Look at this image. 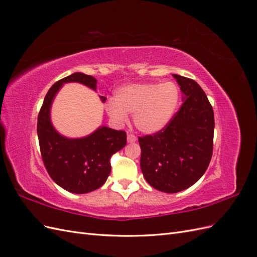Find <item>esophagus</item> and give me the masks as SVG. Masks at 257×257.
<instances>
[{
  "instance_id": "1",
  "label": "esophagus",
  "mask_w": 257,
  "mask_h": 257,
  "mask_svg": "<svg viewBox=\"0 0 257 257\" xmlns=\"http://www.w3.org/2000/svg\"><path fill=\"white\" fill-rule=\"evenodd\" d=\"M137 141V137L133 134H127V143L132 144V143H135Z\"/></svg>"
}]
</instances>
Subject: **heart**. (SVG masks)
<instances>
[{
  "label": "heart",
  "instance_id": "obj_1",
  "mask_svg": "<svg viewBox=\"0 0 257 257\" xmlns=\"http://www.w3.org/2000/svg\"><path fill=\"white\" fill-rule=\"evenodd\" d=\"M180 97V88L174 81L132 83L115 90L114 99L106 103V111L120 125L128 120L127 113H133L139 131L155 134L172 121Z\"/></svg>",
  "mask_w": 257,
  "mask_h": 257
}]
</instances>
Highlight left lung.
I'll return each mask as SVG.
<instances>
[{
    "mask_svg": "<svg viewBox=\"0 0 257 257\" xmlns=\"http://www.w3.org/2000/svg\"><path fill=\"white\" fill-rule=\"evenodd\" d=\"M183 103L168 125L139 137L141 168L146 181L164 193H177L196 183L207 170L213 149L214 114L200 85L173 75Z\"/></svg>",
    "mask_w": 257,
    "mask_h": 257,
    "instance_id": "obj_1",
    "label": "left lung"
}]
</instances>
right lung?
I'll return each mask as SVG.
<instances>
[{
	"label": "right lung",
	"instance_id": "right-lung-1",
	"mask_svg": "<svg viewBox=\"0 0 257 257\" xmlns=\"http://www.w3.org/2000/svg\"><path fill=\"white\" fill-rule=\"evenodd\" d=\"M78 82L96 91L97 80L83 73H74L54 83L44 98L38 113L37 136L42 158L52 180L71 193L85 194L102 186L111 172L110 158L126 145V133L99 126L81 138L61 135L51 122V106L62 85ZM104 103L106 97L99 96Z\"/></svg>",
	"mask_w": 257,
	"mask_h": 257
}]
</instances>
